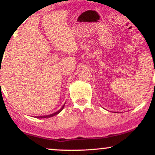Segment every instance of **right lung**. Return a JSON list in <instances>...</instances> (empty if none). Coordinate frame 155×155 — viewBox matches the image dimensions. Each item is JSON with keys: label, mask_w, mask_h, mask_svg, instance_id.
I'll return each instance as SVG.
<instances>
[{"label": "right lung", "mask_w": 155, "mask_h": 155, "mask_svg": "<svg viewBox=\"0 0 155 155\" xmlns=\"http://www.w3.org/2000/svg\"><path fill=\"white\" fill-rule=\"evenodd\" d=\"M64 106H65V104L63 105V106H62V108H60V110H58V111H56L55 112V113H53V114H49V115H45V116H39V117H35V118H39V119H43V118H49V117H54V116H55V115H57V114H58L60 113V111H62V110L63 109V108H64Z\"/></svg>", "instance_id": "1"}]
</instances>
